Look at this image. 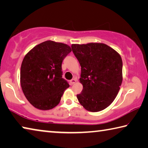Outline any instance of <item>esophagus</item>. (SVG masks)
<instances>
[{
  "instance_id": "esophagus-1",
  "label": "esophagus",
  "mask_w": 148,
  "mask_h": 148,
  "mask_svg": "<svg viewBox=\"0 0 148 148\" xmlns=\"http://www.w3.org/2000/svg\"><path fill=\"white\" fill-rule=\"evenodd\" d=\"M76 81H77V80L76 79L74 78V79H72L71 80V81H70V83H71V85H73V84H74L75 83H76Z\"/></svg>"
}]
</instances>
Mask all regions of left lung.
Returning <instances> with one entry per match:
<instances>
[{
    "label": "left lung",
    "instance_id": "8db88e82",
    "mask_svg": "<svg viewBox=\"0 0 148 148\" xmlns=\"http://www.w3.org/2000/svg\"><path fill=\"white\" fill-rule=\"evenodd\" d=\"M72 51L81 66L77 95L80 104L89 112L106 108L116 99L123 80L121 57L111 47L102 43L72 44Z\"/></svg>",
    "mask_w": 148,
    "mask_h": 148
}]
</instances>
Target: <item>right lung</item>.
I'll list each match as a JSON object with an SVG mask.
<instances>
[{"instance_id":"add662e5","label":"right lung","mask_w":148,"mask_h":148,"mask_svg":"<svg viewBox=\"0 0 148 148\" xmlns=\"http://www.w3.org/2000/svg\"><path fill=\"white\" fill-rule=\"evenodd\" d=\"M68 45L47 40L36 45L22 61L20 83L32 106L48 110L58 105L69 84L62 78V62L71 52Z\"/></svg>"}]
</instances>
